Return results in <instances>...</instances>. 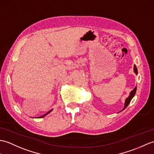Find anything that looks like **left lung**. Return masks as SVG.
<instances>
[{
  "label": "left lung",
  "mask_w": 154,
  "mask_h": 154,
  "mask_svg": "<svg viewBox=\"0 0 154 154\" xmlns=\"http://www.w3.org/2000/svg\"><path fill=\"white\" fill-rule=\"evenodd\" d=\"M134 72L135 73V74H136V75H137V74H138L137 67V66H136L135 65L134 66ZM136 91H137V87H135V88L133 89V90L132 91L130 92V94H129V96H128V97L126 98V100H125V106H124L123 109L122 110H121V111L124 110V109H125V108H127V107L128 106V105L129 104V103L131 102V100L133 99V98L134 97V95H135Z\"/></svg>",
  "instance_id": "left-lung-1"
}]
</instances>
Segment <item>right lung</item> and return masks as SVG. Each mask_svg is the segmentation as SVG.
Wrapping results in <instances>:
<instances>
[{
	"instance_id": "right-lung-1",
	"label": "right lung",
	"mask_w": 154,
	"mask_h": 154,
	"mask_svg": "<svg viewBox=\"0 0 154 154\" xmlns=\"http://www.w3.org/2000/svg\"><path fill=\"white\" fill-rule=\"evenodd\" d=\"M52 109H51V110H50L49 111V112H48L47 113H45V115H43V116H41V117H38V118H42V117H45V116H46V115H47V114H48L50 112H52Z\"/></svg>"
}]
</instances>
